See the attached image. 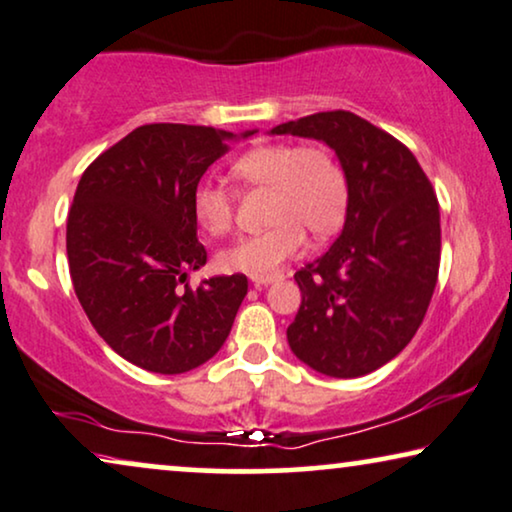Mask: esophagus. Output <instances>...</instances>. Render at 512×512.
Returning a JSON list of instances; mask_svg holds the SVG:
<instances>
[{
	"mask_svg": "<svg viewBox=\"0 0 512 512\" xmlns=\"http://www.w3.org/2000/svg\"><path fill=\"white\" fill-rule=\"evenodd\" d=\"M250 281L255 283L257 288H260V286H269V283L281 281V276H278V274H269V276H250Z\"/></svg>",
	"mask_w": 512,
	"mask_h": 512,
	"instance_id": "esophagus-1",
	"label": "esophagus"
}]
</instances>
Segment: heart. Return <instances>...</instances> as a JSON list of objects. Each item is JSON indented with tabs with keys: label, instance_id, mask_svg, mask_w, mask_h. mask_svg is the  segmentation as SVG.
I'll use <instances>...</instances> for the list:
<instances>
[{
	"label": "heart",
	"instance_id": "heart-1",
	"mask_svg": "<svg viewBox=\"0 0 512 512\" xmlns=\"http://www.w3.org/2000/svg\"><path fill=\"white\" fill-rule=\"evenodd\" d=\"M245 191L269 189V229L243 236L219 250L224 271L269 276L304 248V231L328 238L345 222L349 181L331 148L319 144H264L250 148L231 165ZM191 212L208 236H224L236 222V193L212 179L198 181Z\"/></svg>",
	"mask_w": 512,
	"mask_h": 512
}]
</instances>
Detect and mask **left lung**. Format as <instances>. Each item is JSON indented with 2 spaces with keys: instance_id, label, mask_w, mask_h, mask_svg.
Wrapping results in <instances>:
<instances>
[{
  "instance_id": "obj_1",
  "label": "left lung",
  "mask_w": 512,
  "mask_h": 512,
  "mask_svg": "<svg viewBox=\"0 0 512 512\" xmlns=\"http://www.w3.org/2000/svg\"><path fill=\"white\" fill-rule=\"evenodd\" d=\"M271 134L326 141L349 181L345 229L295 271L302 302L288 326L293 354L331 378H359L409 345L439 274V203L409 148L349 111L283 122Z\"/></svg>"
}]
</instances>
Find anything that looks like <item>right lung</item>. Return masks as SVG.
I'll list each match as a JSON object with an SVG mask.
<instances>
[{
    "instance_id": "1",
    "label": "right lung",
    "mask_w": 512,
    "mask_h": 512,
    "mask_svg": "<svg viewBox=\"0 0 512 512\" xmlns=\"http://www.w3.org/2000/svg\"><path fill=\"white\" fill-rule=\"evenodd\" d=\"M245 132L243 137H250ZM231 132L153 122L103 151L68 210L73 288L96 333L129 364L186 373L215 357L248 293L245 274L189 286L208 262L191 193Z\"/></svg>"
}]
</instances>
